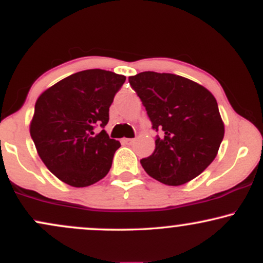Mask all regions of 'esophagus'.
Returning <instances> with one entry per match:
<instances>
[{
    "instance_id": "obj_1",
    "label": "esophagus",
    "mask_w": 263,
    "mask_h": 263,
    "mask_svg": "<svg viewBox=\"0 0 263 263\" xmlns=\"http://www.w3.org/2000/svg\"><path fill=\"white\" fill-rule=\"evenodd\" d=\"M122 142L125 144H132L135 142L134 138H122Z\"/></svg>"
}]
</instances>
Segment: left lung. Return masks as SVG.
<instances>
[{"label": "left lung", "instance_id": "1", "mask_svg": "<svg viewBox=\"0 0 263 263\" xmlns=\"http://www.w3.org/2000/svg\"><path fill=\"white\" fill-rule=\"evenodd\" d=\"M146 107L157 137L147 174L167 185L194 179L215 159L225 134L218 102L206 87L176 74L143 71L128 78Z\"/></svg>", "mask_w": 263, "mask_h": 263}]
</instances>
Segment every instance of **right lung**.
<instances>
[{
  "label": "right lung",
  "instance_id": "right-lung-1",
  "mask_svg": "<svg viewBox=\"0 0 263 263\" xmlns=\"http://www.w3.org/2000/svg\"><path fill=\"white\" fill-rule=\"evenodd\" d=\"M125 75L89 69L48 87L35 101L29 132L38 156L58 179L84 188L110 171L115 151L121 144L105 127L115 93Z\"/></svg>",
  "mask_w": 263,
  "mask_h": 263
}]
</instances>
